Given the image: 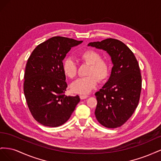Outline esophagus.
Here are the masks:
<instances>
[{
  "label": "esophagus",
  "mask_w": 161,
  "mask_h": 161,
  "mask_svg": "<svg viewBox=\"0 0 161 161\" xmlns=\"http://www.w3.org/2000/svg\"><path fill=\"white\" fill-rule=\"evenodd\" d=\"M89 97V96H87V95H80V99H86V98H88Z\"/></svg>",
  "instance_id": "34e87169"
}]
</instances>
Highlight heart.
Returning <instances> with one entry per match:
<instances>
[{
    "label": "heart",
    "instance_id": "1",
    "mask_svg": "<svg viewBox=\"0 0 161 161\" xmlns=\"http://www.w3.org/2000/svg\"><path fill=\"white\" fill-rule=\"evenodd\" d=\"M82 62L89 64L87 75L75 81L71 85V90L80 95L89 94L93 90L98 82H103L108 79L111 72V66L108 60L102 58L101 53L94 50L88 49L79 54ZM62 70L64 75L70 79H75L77 75L78 66L74 60L67 58L63 61Z\"/></svg>",
    "mask_w": 161,
    "mask_h": 161
}]
</instances>
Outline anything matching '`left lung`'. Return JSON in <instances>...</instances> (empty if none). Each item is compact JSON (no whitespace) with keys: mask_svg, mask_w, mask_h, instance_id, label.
<instances>
[{"mask_svg":"<svg viewBox=\"0 0 161 161\" xmlns=\"http://www.w3.org/2000/svg\"><path fill=\"white\" fill-rule=\"evenodd\" d=\"M88 46L108 52L114 64L109 79L95 94V117L104 127H120L132 115L139 103L142 76L138 62L130 48L116 39L91 42Z\"/></svg>","mask_w":161,"mask_h":161,"instance_id":"left-lung-1","label":"left lung"}]
</instances>
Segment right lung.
<instances>
[{
    "label": "right lung",
    "instance_id": "1",
    "mask_svg": "<svg viewBox=\"0 0 161 161\" xmlns=\"http://www.w3.org/2000/svg\"><path fill=\"white\" fill-rule=\"evenodd\" d=\"M82 42L53 37L39 44L28 58L24 95L33 118L43 125L58 127L64 124L79 103V95H65L68 85L62 60L71 47Z\"/></svg>",
    "mask_w": 161,
    "mask_h": 161
}]
</instances>
